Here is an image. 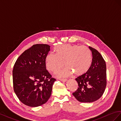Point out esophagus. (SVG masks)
Wrapping results in <instances>:
<instances>
[{
	"label": "esophagus",
	"mask_w": 121,
	"mask_h": 121,
	"mask_svg": "<svg viewBox=\"0 0 121 121\" xmlns=\"http://www.w3.org/2000/svg\"><path fill=\"white\" fill-rule=\"evenodd\" d=\"M60 80L61 81V82H65L66 81H67V79L66 78H60Z\"/></svg>",
	"instance_id": "1"
}]
</instances>
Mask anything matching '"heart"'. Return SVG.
I'll return each mask as SVG.
<instances>
[{
    "mask_svg": "<svg viewBox=\"0 0 121 121\" xmlns=\"http://www.w3.org/2000/svg\"><path fill=\"white\" fill-rule=\"evenodd\" d=\"M55 51L56 54L50 53L47 56L46 66L49 70L57 73L65 64L67 67L59 73L60 77H67L72 73L81 76L91 66L92 55L87 47L65 44L57 47Z\"/></svg>",
    "mask_w": 121,
    "mask_h": 121,
    "instance_id": "1",
    "label": "heart"
}]
</instances>
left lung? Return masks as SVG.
<instances>
[{
    "mask_svg": "<svg viewBox=\"0 0 121 121\" xmlns=\"http://www.w3.org/2000/svg\"><path fill=\"white\" fill-rule=\"evenodd\" d=\"M89 49L92 54L91 66L86 73L75 78L78 87L72 93L81 102L96 101L101 97L106 86L105 61L97 50L91 47Z\"/></svg>",
    "mask_w": 121,
    "mask_h": 121,
    "instance_id": "1",
    "label": "left lung"
}]
</instances>
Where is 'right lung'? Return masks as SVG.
<instances>
[{
	"mask_svg": "<svg viewBox=\"0 0 121 121\" xmlns=\"http://www.w3.org/2000/svg\"><path fill=\"white\" fill-rule=\"evenodd\" d=\"M50 51L47 44H34L17 59L13 70V87L23 104L37 107L50 98L56 80L46 69V59Z\"/></svg>",
	"mask_w": 121,
	"mask_h": 121,
	"instance_id": "add662e5",
	"label": "right lung"
}]
</instances>
